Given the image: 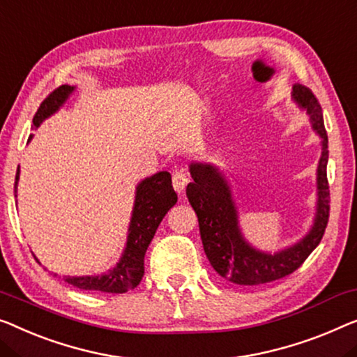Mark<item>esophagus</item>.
I'll return each instance as SVG.
<instances>
[{"label":"esophagus","mask_w":357,"mask_h":357,"mask_svg":"<svg viewBox=\"0 0 357 357\" xmlns=\"http://www.w3.org/2000/svg\"><path fill=\"white\" fill-rule=\"evenodd\" d=\"M188 183H189V178H188V174L184 173V169H176V172L173 173V188L178 194L184 192Z\"/></svg>","instance_id":"obj_1"}]
</instances>
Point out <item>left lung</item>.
Masks as SVG:
<instances>
[{"label": "left lung", "mask_w": 357, "mask_h": 357, "mask_svg": "<svg viewBox=\"0 0 357 357\" xmlns=\"http://www.w3.org/2000/svg\"><path fill=\"white\" fill-rule=\"evenodd\" d=\"M291 99L310 115L312 130L321 137V158L317 165V202L311 229L294 245L275 253L250 245L238 225V211L232 189L225 173L213 163L190 162L192 183L188 184L185 195L199 218L200 237L210 264L222 279L237 285H259L285 278L300 268L310 257L326 232L331 192L327 183L328 139L321 104L310 88L294 84Z\"/></svg>", "instance_id": "8db88e82"}]
</instances>
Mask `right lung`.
Returning <instances> with one entry per match:
<instances>
[{"label":"right lung","mask_w":357,"mask_h":357,"mask_svg":"<svg viewBox=\"0 0 357 357\" xmlns=\"http://www.w3.org/2000/svg\"><path fill=\"white\" fill-rule=\"evenodd\" d=\"M75 91V86L62 84L54 89L47 98L43 100L40 109L33 116V125L38 128L43 121L54 115L70 94ZM31 139V136H30ZM29 139V141H30ZM20 169L15 174L14 192L17 197V183ZM178 202V195L174 192L172 184V174L168 172H158L152 176L142 179L136 185L135 206H132L130 227L123 253L114 268L107 273L98 275H66L63 280L82 290L105 291V294H125L135 289L144 275V257L149 243L152 242L158 225L169 208ZM38 261V259H36ZM57 275V274H54Z\"/></svg>","instance_id":"obj_1"}]
</instances>
